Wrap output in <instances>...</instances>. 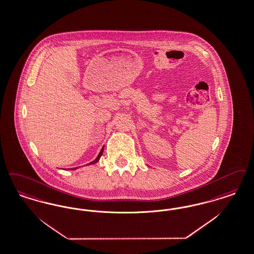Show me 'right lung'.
I'll return each instance as SVG.
<instances>
[{
    "label": "right lung",
    "instance_id": "right-lung-1",
    "mask_svg": "<svg viewBox=\"0 0 254 254\" xmlns=\"http://www.w3.org/2000/svg\"><path fill=\"white\" fill-rule=\"evenodd\" d=\"M103 151H104V147H102L101 151H100V153L98 154V156H97V158L93 161V162H91V163H89V164H93V163H97L98 161H99V159L101 158L102 154H103ZM73 169H75V168H72V170Z\"/></svg>",
    "mask_w": 254,
    "mask_h": 254
}]
</instances>
